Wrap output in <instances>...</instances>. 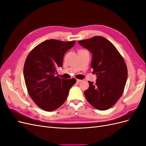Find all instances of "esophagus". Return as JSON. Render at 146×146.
<instances>
[{"label":"esophagus","mask_w":146,"mask_h":146,"mask_svg":"<svg viewBox=\"0 0 146 146\" xmlns=\"http://www.w3.org/2000/svg\"><path fill=\"white\" fill-rule=\"evenodd\" d=\"M82 80H79V79H77V83H80V82H82Z\"/></svg>","instance_id":"34e87169"}]
</instances>
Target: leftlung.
Masks as SVG:
<instances>
[{
	"instance_id": "8db88e82",
	"label": "left lung",
	"mask_w": 146,
	"mask_h": 146,
	"mask_svg": "<svg viewBox=\"0 0 146 146\" xmlns=\"http://www.w3.org/2000/svg\"><path fill=\"white\" fill-rule=\"evenodd\" d=\"M92 54L91 67L96 82H88L85 91L87 101L99 110L111 108L121 98L127 79V68L122 56L113 44L102 36L78 41Z\"/></svg>"
}]
</instances>
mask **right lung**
<instances>
[{"label":"right lung","mask_w":146,"mask_h":146,"mask_svg":"<svg viewBox=\"0 0 146 146\" xmlns=\"http://www.w3.org/2000/svg\"><path fill=\"white\" fill-rule=\"evenodd\" d=\"M75 42L48 39L35 47L26 58L24 66L26 87L34 102L45 111H54L62 105L70 88L76 83L75 78L55 77L56 68L62 67L64 54Z\"/></svg>","instance_id":"right-lung-1"}]
</instances>
